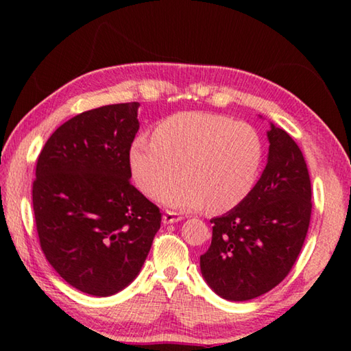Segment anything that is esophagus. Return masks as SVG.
<instances>
[{"instance_id":"34e87169","label":"esophagus","mask_w":351,"mask_h":351,"mask_svg":"<svg viewBox=\"0 0 351 351\" xmlns=\"http://www.w3.org/2000/svg\"><path fill=\"white\" fill-rule=\"evenodd\" d=\"M181 219H182V217H181V215H178V213H175V212H165L164 215H162V221H164V224L178 223V221H181Z\"/></svg>"}]
</instances>
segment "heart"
Returning a JSON list of instances; mask_svg holds the SVG:
<instances>
[{
  "instance_id": "1",
  "label": "heart",
  "mask_w": 351,
  "mask_h": 351,
  "mask_svg": "<svg viewBox=\"0 0 351 351\" xmlns=\"http://www.w3.org/2000/svg\"><path fill=\"white\" fill-rule=\"evenodd\" d=\"M153 138L133 141L130 169L136 186L156 198L181 167L182 180L161 197L173 209H234L251 193L263 162L257 130L213 112H178L158 123Z\"/></svg>"
}]
</instances>
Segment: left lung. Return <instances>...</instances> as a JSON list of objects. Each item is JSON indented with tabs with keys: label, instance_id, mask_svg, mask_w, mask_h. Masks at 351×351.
<instances>
[{
	"label": "left lung",
	"instance_id": "left-lung-1",
	"mask_svg": "<svg viewBox=\"0 0 351 351\" xmlns=\"http://www.w3.org/2000/svg\"><path fill=\"white\" fill-rule=\"evenodd\" d=\"M268 162L251 193L210 219L212 243L199 257L207 285L226 300H251L277 287L304 246L311 218V181L299 145L268 130Z\"/></svg>",
	"mask_w": 351,
	"mask_h": 351
}]
</instances>
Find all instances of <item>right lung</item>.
<instances>
[{"label": "right lung", "instance_id": "right-lung-1", "mask_svg": "<svg viewBox=\"0 0 351 351\" xmlns=\"http://www.w3.org/2000/svg\"><path fill=\"white\" fill-rule=\"evenodd\" d=\"M138 102L100 106L69 119L41 150L32 204L40 246L58 276L106 297L144 265L161 212L130 184Z\"/></svg>", "mask_w": 351, "mask_h": 351}]
</instances>
